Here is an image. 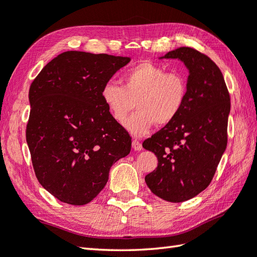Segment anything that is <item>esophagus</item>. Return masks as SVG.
Instances as JSON below:
<instances>
[{"instance_id": "1", "label": "esophagus", "mask_w": 257, "mask_h": 257, "mask_svg": "<svg viewBox=\"0 0 257 257\" xmlns=\"http://www.w3.org/2000/svg\"><path fill=\"white\" fill-rule=\"evenodd\" d=\"M133 148L135 149V151L139 152V151H142V149H143V145H142L141 142H138L137 139H134V141H133Z\"/></svg>"}]
</instances>
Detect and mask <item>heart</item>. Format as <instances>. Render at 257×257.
<instances>
[{
	"label": "heart",
	"mask_w": 257,
	"mask_h": 257,
	"mask_svg": "<svg viewBox=\"0 0 257 257\" xmlns=\"http://www.w3.org/2000/svg\"><path fill=\"white\" fill-rule=\"evenodd\" d=\"M122 86L112 81L101 88V100L115 122H125L135 136L149 133L156 123L165 125L176 119L188 97V81L179 72H166L153 62H142L129 68L121 77Z\"/></svg>",
	"instance_id": "heart-1"
}]
</instances>
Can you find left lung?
Returning <instances> with one entry per match:
<instances>
[{
    "label": "left lung",
    "instance_id": "1",
    "mask_svg": "<svg viewBox=\"0 0 257 257\" xmlns=\"http://www.w3.org/2000/svg\"><path fill=\"white\" fill-rule=\"evenodd\" d=\"M161 58L184 63L188 97L176 119L143 143L158 160L145 181L154 194L176 203L202 192L216 173L227 147L230 96L220 69L200 51L180 47Z\"/></svg>",
    "mask_w": 257,
    "mask_h": 257
}]
</instances>
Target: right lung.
Wrapping results in <instances>:
<instances>
[{"label":"right lung","instance_id":"right-lung-1","mask_svg":"<svg viewBox=\"0 0 257 257\" xmlns=\"http://www.w3.org/2000/svg\"><path fill=\"white\" fill-rule=\"evenodd\" d=\"M129 57L65 51L41 69L29 90L27 144L39 183L59 201L83 206L109 180L132 137L111 118L101 88Z\"/></svg>","mask_w":257,"mask_h":257}]
</instances>
